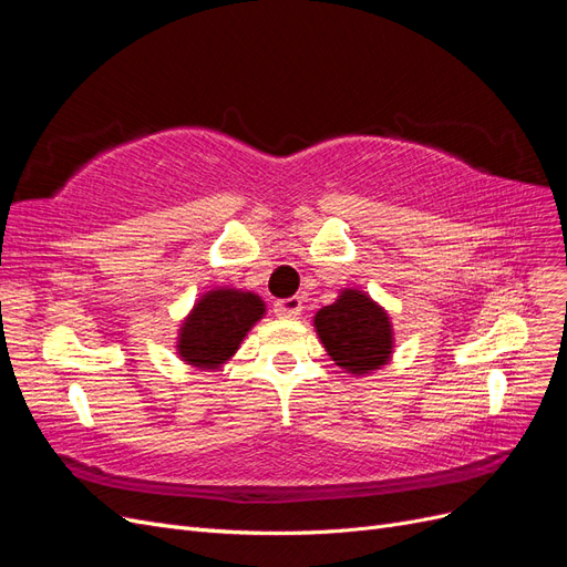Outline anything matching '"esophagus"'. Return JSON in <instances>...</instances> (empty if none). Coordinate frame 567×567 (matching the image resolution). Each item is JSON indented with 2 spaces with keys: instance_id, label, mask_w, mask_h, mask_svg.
I'll return each instance as SVG.
<instances>
[{
  "instance_id": "esophagus-1",
  "label": "esophagus",
  "mask_w": 567,
  "mask_h": 567,
  "mask_svg": "<svg viewBox=\"0 0 567 567\" xmlns=\"http://www.w3.org/2000/svg\"><path fill=\"white\" fill-rule=\"evenodd\" d=\"M300 312H302V300L298 296L274 302V315L281 319H298Z\"/></svg>"
}]
</instances>
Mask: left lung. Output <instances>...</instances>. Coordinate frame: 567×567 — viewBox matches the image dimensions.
Listing matches in <instances>:
<instances>
[{"label":"left lung","mask_w":567,"mask_h":567,"mask_svg":"<svg viewBox=\"0 0 567 567\" xmlns=\"http://www.w3.org/2000/svg\"><path fill=\"white\" fill-rule=\"evenodd\" d=\"M315 329L333 362L348 373L364 375L390 362L392 323L364 290L346 288L333 305L315 315Z\"/></svg>","instance_id":"obj_1"}]
</instances>
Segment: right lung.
<instances>
[{"mask_svg":"<svg viewBox=\"0 0 567 567\" xmlns=\"http://www.w3.org/2000/svg\"><path fill=\"white\" fill-rule=\"evenodd\" d=\"M265 317V302L250 290L215 288L203 293L184 319L177 354L196 369H219Z\"/></svg>","mask_w":567,"mask_h":567,"instance_id":"right-lung-1","label":"right lung"}]
</instances>
